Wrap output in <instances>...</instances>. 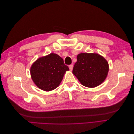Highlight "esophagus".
Here are the masks:
<instances>
[{
    "label": "esophagus",
    "mask_w": 134,
    "mask_h": 134,
    "mask_svg": "<svg viewBox=\"0 0 134 134\" xmlns=\"http://www.w3.org/2000/svg\"><path fill=\"white\" fill-rule=\"evenodd\" d=\"M72 69H73V65H69V69L70 71L72 70Z\"/></svg>",
    "instance_id": "1"
}]
</instances>
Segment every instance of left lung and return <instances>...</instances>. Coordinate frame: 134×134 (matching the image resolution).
<instances>
[{"label":"left lung","instance_id":"left-lung-1","mask_svg":"<svg viewBox=\"0 0 134 134\" xmlns=\"http://www.w3.org/2000/svg\"><path fill=\"white\" fill-rule=\"evenodd\" d=\"M76 59L72 73L83 86L94 88L106 79L109 65L102 56L97 53H80Z\"/></svg>","mask_w":134,"mask_h":134}]
</instances>
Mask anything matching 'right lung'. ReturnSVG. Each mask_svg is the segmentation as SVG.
I'll return each mask as SVG.
<instances>
[{"label":"right lung","mask_w":134,"mask_h":134,"mask_svg":"<svg viewBox=\"0 0 134 134\" xmlns=\"http://www.w3.org/2000/svg\"><path fill=\"white\" fill-rule=\"evenodd\" d=\"M69 70L59 55L51 53L36 60L30 68L31 78L40 90L51 91L58 87Z\"/></svg>","instance_id":"obj_1"}]
</instances>
